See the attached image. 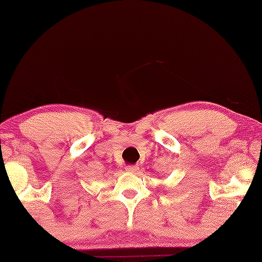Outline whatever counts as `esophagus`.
<instances>
[{"mask_svg":"<svg viewBox=\"0 0 262 262\" xmlns=\"http://www.w3.org/2000/svg\"><path fill=\"white\" fill-rule=\"evenodd\" d=\"M127 171H130V173H136V171L138 170V166L136 164V166H127L126 168H125Z\"/></svg>","mask_w":262,"mask_h":262,"instance_id":"obj_1","label":"esophagus"}]
</instances>
